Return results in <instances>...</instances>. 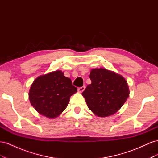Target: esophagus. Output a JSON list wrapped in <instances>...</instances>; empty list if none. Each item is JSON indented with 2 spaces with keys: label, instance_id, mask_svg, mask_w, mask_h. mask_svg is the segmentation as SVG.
<instances>
[{
  "label": "esophagus",
  "instance_id": "34e87169",
  "mask_svg": "<svg viewBox=\"0 0 158 158\" xmlns=\"http://www.w3.org/2000/svg\"><path fill=\"white\" fill-rule=\"evenodd\" d=\"M84 89H85V86H82L81 88H78V92H80V93H82L84 91Z\"/></svg>",
  "mask_w": 158,
  "mask_h": 158
}]
</instances>
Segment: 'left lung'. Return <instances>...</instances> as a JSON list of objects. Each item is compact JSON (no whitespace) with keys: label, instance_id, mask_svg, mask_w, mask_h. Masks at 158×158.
Masks as SVG:
<instances>
[{"label":"left lung","instance_id":"obj_1","mask_svg":"<svg viewBox=\"0 0 158 158\" xmlns=\"http://www.w3.org/2000/svg\"><path fill=\"white\" fill-rule=\"evenodd\" d=\"M89 78L92 84L82 94L88 108L99 117L116 113L130 94L125 78L115 72L103 68L91 70Z\"/></svg>","mask_w":158,"mask_h":158}]
</instances>
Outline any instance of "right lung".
I'll list each match as a JSON object with an SVG mask.
<instances>
[{
  "mask_svg": "<svg viewBox=\"0 0 158 158\" xmlns=\"http://www.w3.org/2000/svg\"><path fill=\"white\" fill-rule=\"evenodd\" d=\"M77 92L69 78L61 70L41 75L33 81L29 92L31 106L41 115L55 118L67 107L71 95Z\"/></svg>",
  "mask_w": 158,
  "mask_h": 158,
  "instance_id": "add662e5",
  "label": "right lung"
}]
</instances>
